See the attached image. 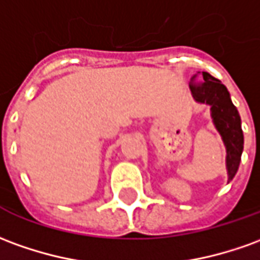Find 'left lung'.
I'll return each instance as SVG.
<instances>
[{
  "instance_id": "obj_1",
  "label": "left lung",
  "mask_w": 260,
  "mask_h": 260,
  "mask_svg": "<svg viewBox=\"0 0 260 260\" xmlns=\"http://www.w3.org/2000/svg\"><path fill=\"white\" fill-rule=\"evenodd\" d=\"M190 91L196 103L210 105L212 124L225 145V165L228 181H231L237 174L244 150V134L237 107L232 104L226 87L206 72H203V81L199 86H190Z\"/></svg>"
}]
</instances>
